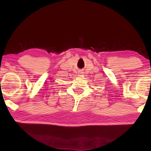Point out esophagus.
Listing matches in <instances>:
<instances>
[{
	"label": "esophagus",
	"instance_id": "obj_1",
	"mask_svg": "<svg viewBox=\"0 0 151 151\" xmlns=\"http://www.w3.org/2000/svg\"><path fill=\"white\" fill-rule=\"evenodd\" d=\"M81 74H82L81 73H78V75H79L78 76H81Z\"/></svg>",
	"mask_w": 151,
	"mask_h": 151
}]
</instances>
